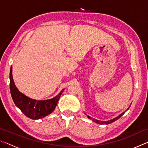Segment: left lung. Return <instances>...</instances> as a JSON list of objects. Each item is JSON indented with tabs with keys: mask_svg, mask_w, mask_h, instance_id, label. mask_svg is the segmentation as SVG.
<instances>
[{
	"mask_svg": "<svg viewBox=\"0 0 148 148\" xmlns=\"http://www.w3.org/2000/svg\"><path fill=\"white\" fill-rule=\"evenodd\" d=\"M129 108H127V110H129ZM127 110H126V111H127ZM125 113V112H123L122 114H121L120 115H119V116H117V117H115V118H114V119H111V120H110V121H99V120H97V119H95L92 118V117H91L90 116H87V117H88L89 119H92V121H93L94 122L97 123H98V124H101V125L106 124V125H108V124L112 123H113V122H114V121H116V120H117V119H118L119 118H120V117H121L123 116V115Z\"/></svg>",
	"mask_w": 148,
	"mask_h": 148,
	"instance_id": "left-lung-1",
	"label": "left lung"
}]
</instances>
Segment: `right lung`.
I'll return each instance as SVG.
<instances>
[{
	"mask_svg": "<svg viewBox=\"0 0 148 148\" xmlns=\"http://www.w3.org/2000/svg\"><path fill=\"white\" fill-rule=\"evenodd\" d=\"M10 89L12 99L16 106L27 117L32 119H39L51 114L59 101V99L64 89L59 92L56 97L45 101H36L21 93L14 84L12 76V66L10 72Z\"/></svg>",
	"mask_w": 148,
	"mask_h": 148,
	"instance_id": "1",
	"label": "right lung"
}]
</instances>
